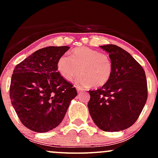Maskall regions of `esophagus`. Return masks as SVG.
Returning a JSON list of instances; mask_svg holds the SVG:
<instances>
[{
	"label": "esophagus",
	"mask_w": 158,
	"mask_h": 158,
	"mask_svg": "<svg viewBox=\"0 0 158 158\" xmlns=\"http://www.w3.org/2000/svg\"><path fill=\"white\" fill-rule=\"evenodd\" d=\"M76 89H77V92H82V91L84 90V89H82V88H80V87H77V88H76Z\"/></svg>",
	"instance_id": "34e87169"
}]
</instances>
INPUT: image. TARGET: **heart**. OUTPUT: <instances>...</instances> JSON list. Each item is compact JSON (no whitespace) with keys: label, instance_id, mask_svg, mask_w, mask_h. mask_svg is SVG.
Segmentation results:
<instances>
[{"label":"heart","instance_id":"heart-1","mask_svg":"<svg viewBox=\"0 0 158 158\" xmlns=\"http://www.w3.org/2000/svg\"><path fill=\"white\" fill-rule=\"evenodd\" d=\"M81 73L77 83L85 87H102L109 82L113 63L108 54L87 47L73 49L70 56L63 55L57 62V69L66 80L72 81Z\"/></svg>","mask_w":158,"mask_h":158}]
</instances>
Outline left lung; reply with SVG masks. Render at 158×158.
Listing matches in <instances>:
<instances>
[{"instance_id":"8db88e82","label":"left lung","mask_w":158,"mask_h":158,"mask_svg":"<svg viewBox=\"0 0 158 158\" xmlns=\"http://www.w3.org/2000/svg\"><path fill=\"white\" fill-rule=\"evenodd\" d=\"M100 47L109 53L113 73L106 85L89 91V114L105 131H123L134 125L147 101L145 73L125 49L113 44Z\"/></svg>"}]
</instances>
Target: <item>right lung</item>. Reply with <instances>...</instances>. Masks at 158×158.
Listing matches in <instances>:
<instances>
[{"label":"right lung","instance_id":"obj_1","mask_svg":"<svg viewBox=\"0 0 158 158\" xmlns=\"http://www.w3.org/2000/svg\"><path fill=\"white\" fill-rule=\"evenodd\" d=\"M69 47L38 49L17 64L10 85L11 104L20 122L36 132L58 126L77 95L71 83L57 71V62Z\"/></svg>","mask_w":158,"mask_h":158}]
</instances>
